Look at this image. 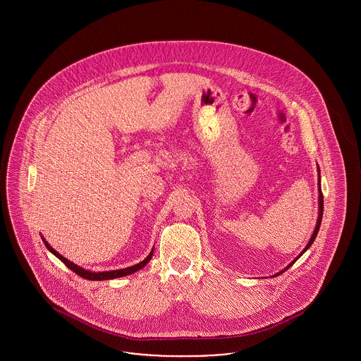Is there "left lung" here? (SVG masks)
<instances>
[{"instance_id":"obj_1","label":"left lung","mask_w":361,"mask_h":361,"mask_svg":"<svg viewBox=\"0 0 361 361\" xmlns=\"http://www.w3.org/2000/svg\"><path fill=\"white\" fill-rule=\"evenodd\" d=\"M318 193H319V196H318V219H317V224H315V228H314V233H312L311 238H310L309 242H307L306 247L302 250V253H300L298 257L295 258V259H292V262H290L283 271H280L279 274H276L275 277L276 276L280 275V274H283V272H286L288 268H291L292 264H293L298 258L300 257V256L309 249L310 246L312 245V242L315 240V237H317V234H318V231H319L321 222H322V215H324V196H322V190H321V171H319V166H318Z\"/></svg>"}]
</instances>
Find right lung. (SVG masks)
Masks as SVG:
<instances>
[{
	"instance_id": "obj_1",
	"label": "right lung",
	"mask_w": 361,
	"mask_h": 361,
	"mask_svg": "<svg viewBox=\"0 0 361 361\" xmlns=\"http://www.w3.org/2000/svg\"><path fill=\"white\" fill-rule=\"evenodd\" d=\"M42 240L44 242V245H46V247L51 252L52 255L55 256V257L59 258L69 269H71L73 272H75L77 275L81 276V277H84V279H87V280H93V281H100V280H111V279H118V277H123V276H128L131 275V274H134V272H137L139 269H142L143 267H146L147 265V262L152 259L153 257V253H154V249H152V252H150V255L147 256V257L145 258L143 261H140L139 264H135V265H133V267H128V268H124V269H116V271H106V272H92V271H87V269H84V268H81V267H78L77 264H74V262H71L69 261L68 258L63 257L62 255H59L56 250H54L51 246H50V243L47 242V240H44L43 237H42Z\"/></svg>"
}]
</instances>
